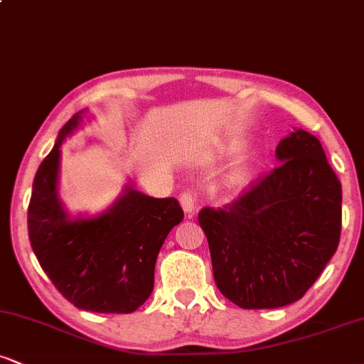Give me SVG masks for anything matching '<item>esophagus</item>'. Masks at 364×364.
Masks as SVG:
<instances>
[{
  "label": "esophagus",
  "mask_w": 364,
  "mask_h": 364,
  "mask_svg": "<svg viewBox=\"0 0 364 364\" xmlns=\"http://www.w3.org/2000/svg\"><path fill=\"white\" fill-rule=\"evenodd\" d=\"M179 202H181L183 210H185V214L188 215L193 214L196 207H198V198H196L193 191H185V193H181V196H179Z\"/></svg>",
  "instance_id": "34e87169"
}]
</instances>
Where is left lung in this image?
Here are the masks:
<instances>
[{"mask_svg": "<svg viewBox=\"0 0 364 364\" xmlns=\"http://www.w3.org/2000/svg\"><path fill=\"white\" fill-rule=\"evenodd\" d=\"M275 157L240 198L198 214L217 287L245 310L301 299L341 240L342 188L320 140L296 129Z\"/></svg>", "mask_w": 364, "mask_h": 364, "instance_id": "8db88e82", "label": "left lung"}]
</instances>
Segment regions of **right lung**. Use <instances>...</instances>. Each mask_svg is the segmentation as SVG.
I'll list each match as a JSON object with an SVG mask.
<instances>
[{"label": "right lung", "mask_w": 364, "mask_h": 364, "mask_svg": "<svg viewBox=\"0 0 364 364\" xmlns=\"http://www.w3.org/2000/svg\"><path fill=\"white\" fill-rule=\"evenodd\" d=\"M77 112L37 169L28 203V240L37 260L70 303L94 313H133L154 289L159 250L183 220L176 198L127 185L102 214L70 217L58 196L61 144L82 123Z\"/></svg>", "instance_id": "right-lung-1"}]
</instances>
